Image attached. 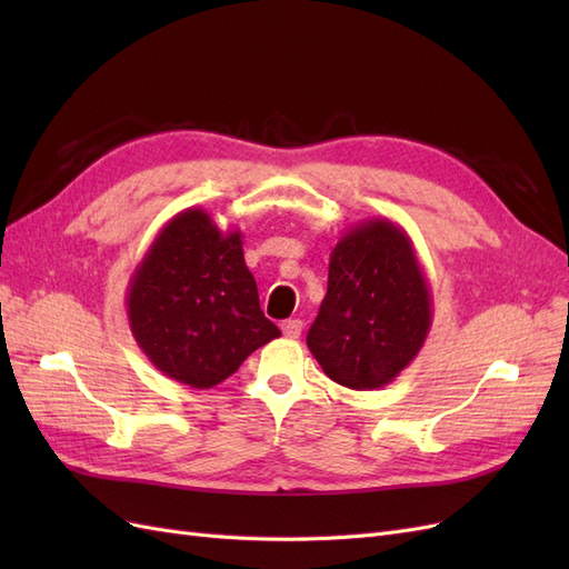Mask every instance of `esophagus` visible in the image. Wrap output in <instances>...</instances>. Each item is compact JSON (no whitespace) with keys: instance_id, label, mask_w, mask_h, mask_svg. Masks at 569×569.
<instances>
[{"instance_id":"34e87169","label":"esophagus","mask_w":569,"mask_h":569,"mask_svg":"<svg viewBox=\"0 0 569 569\" xmlns=\"http://www.w3.org/2000/svg\"><path fill=\"white\" fill-rule=\"evenodd\" d=\"M301 330H303V322L297 320V318L282 322V335L289 337V339H297L301 335Z\"/></svg>"}]
</instances>
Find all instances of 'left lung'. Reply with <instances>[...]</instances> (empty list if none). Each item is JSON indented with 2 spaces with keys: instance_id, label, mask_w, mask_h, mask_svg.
<instances>
[{
  "instance_id": "left-lung-1",
  "label": "left lung",
  "mask_w": 569,
  "mask_h": 569,
  "mask_svg": "<svg viewBox=\"0 0 569 569\" xmlns=\"http://www.w3.org/2000/svg\"><path fill=\"white\" fill-rule=\"evenodd\" d=\"M432 295L403 228L372 218L341 234L306 343L325 375L380 389L410 366L432 327Z\"/></svg>"
}]
</instances>
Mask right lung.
Instances as JSON below:
<instances>
[{
	"mask_svg": "<svg viewBox=\"0 0 569 569\" xmlns=\"http://www.w3.org/2000/svg\"><path fill=\"white\" fill-rule=\"evenodd\" d=\"M128 320L153 368L211 389L280 330L258 303L242 232H222L203 209L170 218L128 284Z\"/></svg>",
	"mask_w": 569,
	"mask_h": 569,
	"instance_id": "add662e5",
	"label": "right lung"
}]
</instances>
